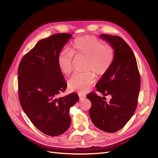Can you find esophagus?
<instances>
[{"instance_id": "1", "label": "esophagus", "mask_w": 158, "mask_h": 158, "mask_svg": "<svg viewBox=\"0 0 158 158\" xmlns=\"http://www.w3.org/2000/svg\"><path fill=\"white\" fill-rule=\"evenodd\" d=\"M80 100H83L85 98V96H80Z\"/></svg>"}]
</instances>
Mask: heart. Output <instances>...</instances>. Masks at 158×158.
<instances>
[{
	"label": "heart",
	"instance_id": "heart-1",
	"mask_svg": "<svg viewBox=\"0 0 158 158\" xmlns=\"http://www.w3.org/2000/svg\"><path fill=\"white\" fill-rule=\"evenodd\" d=\"M73 56L86 58L85 70H92L97 75L107 73L113 64L114 52L110 45H103L101 40L93 36H85L74 40L69 50L60 52L57 63L60 71L65 75L73 71ZM94 83V76L90 71L74 74L68 80V86L72 91L86 93Z\"/></svg>",
	"mask_w": 158,
	"mask_h": 158
}]
</instances>
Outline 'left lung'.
<instances>
[{"mask_svg":"<svg viewBox=\"0 0 158 158\" xmlns=\"http://www.w3.org/2000/svg\"><path fill=\"white\" fill-rule=\"evenodd\" d=\"M99 37L113 48L114 56L107 73L97 83V90L104 97L90 93L89 110L92 122L97 128L114 133L123 128L136 110L140 90V75L133 50L121 37L101 34ZM110 95L109 102L105 96Z\"/></svg>","mask_w":158,"mask_h":158,"instance_id":"1","label":"left lung"}]
</instances>
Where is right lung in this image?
I'll list each match as a JSON object with an SVG mask.
<instances>
[{"instance_id": "right-lung-1", "label": "right lung", "mask_w": 158, "mask_h": 158, "mask_svg": "<svg viewBox=\"0 0 158 158\" xmlns=\"http://www.w3.org/2000/svg\"><path fill=\"white\" fill-rule=\"evenodd\" d=\"M73 36L53 34L40 40L23 57L18 69L19 97L22 108L31 123L42 133L59 135L71 124L70 108L79 101L76 93L58 97L67 88L57 58Z\"/></svg>"}]
</instances>
